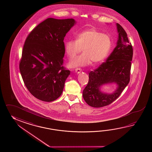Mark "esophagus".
<instances>
[{
    "label": "esophagus",
    "instance_id": "esophagus-1",
    "mask_svg": "<svg viewBox=\"0 0 152 152\" xmlns=\"http://www.w3.org/2000/svg\"><path fill=\"white\" fill-rule=\"evenodd\" d=\"M81 72V68H76V69H75V72H76V73H77V74L80 73Z\"/></svg>",
    "mask_w": 152,
    "mask_h": 152
}]
</instances>
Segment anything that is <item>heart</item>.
I'll return each instance as SVG.
<instances>
[{
    "label": "heart",
    "mask_w": 152,
    "mask_h": 152,
    "mask_svg": "<svg viewBox=\"0 0 152 152\" xmlns=\"http://www.w3.org/2000/svg\"><path fill=\"white\" fill-rule=\"evenodd\" d=\"M111 45L110 36L94 28L79 32L76 39H70L65 43V52L70 58H75L83 49L84 53L69 62V67H86L91 62L94 65L101 63L107 56Z\"/></svg>",
    "instance_id": "obj_1"
}]
</instances>
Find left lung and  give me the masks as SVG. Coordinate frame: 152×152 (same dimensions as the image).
Wrapping results in <instances>:
<instances>
[{
	"mask_svg": "<svg viewBox=\"0 0 152 152\" xmlns=\"http://www.w3.org/2000/svg\"><path fill=\"white\" fill-rule=\"evenodd\" d=\"M118 38L116 46L106 61L88 74L89 80L83 90V96L91 107H100L109 105L120 96L129 84L132 61V45L129 43L126 32L116 23ZM115 84L117 88L113 93L101 90L104 85Z\"/></svg>",
	"mask_w": 152,
	"mask_h": 152,
	"instance_id": "8db88e82",
	"label": "left lung"
}]
</instances>
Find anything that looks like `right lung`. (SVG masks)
Here are the masks:
<instances>
[{"mask_svg": "<svg viewBox=\"0 0 152 152\" xmlns=\"http://www.w3.org/2000/svg\"><path fill=\"white\" fill-rule=\"evenodd\" d=\"M77 23L73 18H49L39 24L26 39L20 64L27 89L38 99L50 102L61 95L70 75L62 66L64 38Z\"/></svg>", "mask_w": 152, "mask_h": 152, "instance_id": "right-lung-1", "label": "right lung"}]
</instances>
